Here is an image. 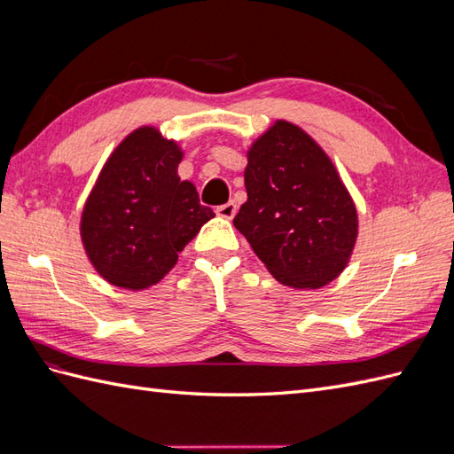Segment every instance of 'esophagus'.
I'll list each match as a JSON object with an SVG mask.
<instances>
[{
    "mask_svg": "<svg viewBox=\"0 0 454 454\" xmlns=\"http://www.w3.org/2000/svg\"><path fill=\"white\" fill-rule=\"evenodd\" d=\"M217 215L219 217H225V219H232L235 217V214H237V202H225V204H222V206H217Z\"/></svg>",
    "mask_w": 454,
    "mask_h": 454,
    "instance_id": "obj_1",
    "label": "esophagus"
}]
</instances>
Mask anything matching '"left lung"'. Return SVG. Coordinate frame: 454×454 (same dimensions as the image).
I'll list each match as a JSON object with an SVG mask.
<instances>
[{
	"label": "left lung",
	"mask_w": 454,
	"mask_h": 454,
	"mask_svg": "<svg viewBox=\"0 0 454 454\" xmlns=\"http://www.w3.org/2000/svg\"><path fill=\"white\" fill-rule=\"evenodd\" d=\"M246 200L232 223L278 282L318 290L348 265L358 212L325 151L277 121L248 149Z\"/></svg>",
	"instance_id": "obj_1"
}]
</instances>
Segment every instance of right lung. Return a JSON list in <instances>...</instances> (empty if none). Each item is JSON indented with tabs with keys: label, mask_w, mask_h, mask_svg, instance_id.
Listing matches in <instances>:
<instances>
[{
	"label": "right lung",
	"mask_w": 454,
	"mask_h": 454,
	"mask_svg": "<svg viewBox=\"0 0 454 454\" xmlns=\"http://www.w3.org/2000/svg\"><path fill=\"white\" fill-rule=\"evenodd\" d=\"M182 159L174 140L140 127L106 160L81 214V240L109 284L132 292L157 284L215 215L177 176Z\"/></svg>",
	"instance_id": "1"
}]
</instances>
